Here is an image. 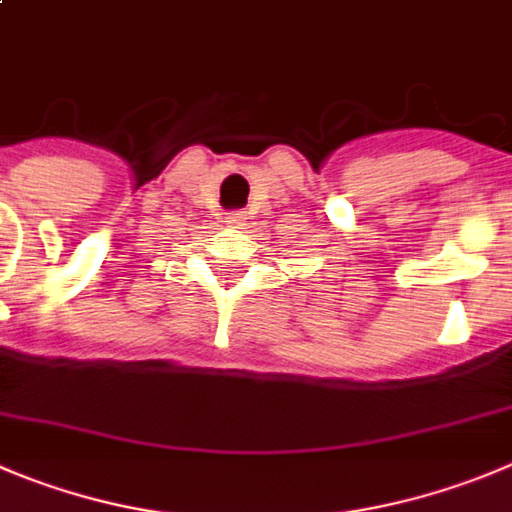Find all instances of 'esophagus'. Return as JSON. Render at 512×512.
<instances>
[{
    "label": "esophagus",
    "mask_w": 512,
    "mask_h": 512,
    "mask_svg": "<svg viewBox=\"0 0 512 512\" xmlns=\"http://www.w3.org/2000/svg\"><path fill=\"white\" fill-rule=\"evenodd\" d=\"M242 219H245V214H242V212H229L227 214V224H232V227L242 224Z\"/></svg>",
    "instance_id": "1"
}]
</instances>
